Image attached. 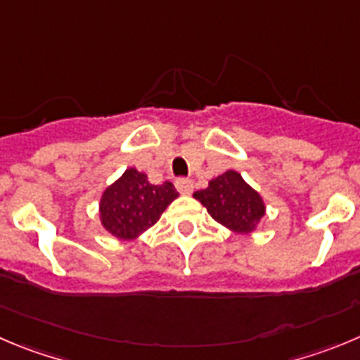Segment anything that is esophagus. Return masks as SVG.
Listing matches in <instances>:
<instances>
[{
	"instance_id": "1",
	"label": "esophagus",
	"mask_w": 360,
	"mask_h": 360,
	"mask_svg": "<svg viewBox=\"0 0 360 360\" xmlns=\"http://www.w3.org/2000/svg\"><path fill=\"white\" fill-rule=\"evenodd\" d=\"M176 188H177V191H181V193L188 195V193H191V191H193V183H191L190 179H186V177H179V179L176 181Z\"/></svg>"
}]
</instances>
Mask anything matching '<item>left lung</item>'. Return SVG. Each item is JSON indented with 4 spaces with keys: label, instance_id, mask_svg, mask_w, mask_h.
<instances>
[{
    "label": "left lung",
    "instance_id": "8db88e82",
    "mask_svg": "<svg viewBox=\"0 0 360 360\" xmlns=\"http://www.w3.org/2000/svg\"><path fill=\"white\" fill-rule=\"evenodd\" d=\"M193 197L218 224L240 234L256 229L266 210L259 193L236 170H227L211 179L206 190L195 191Z\"/></svg>",
    "mask_w": 360,
    "mask_h": 360
}]
</instances>
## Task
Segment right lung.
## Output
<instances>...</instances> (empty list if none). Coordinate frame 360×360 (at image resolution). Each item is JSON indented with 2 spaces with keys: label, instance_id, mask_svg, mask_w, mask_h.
Here are the masks:
<instances>
[{
  "label": "right lung",
  "instance_id": "add662e5",
  "mask_svg": "<svg viewBox=\"0 0 360 360\" xmlns=\"http://www.w3.org/2000/svg\"><path fill=\"white\" fill-rule=\"evenodd\" d=\"M177 195L169 181L150 184L146 174L127 169L101 197V224L119 240H134L160 220Z\"/></svg>",
  "mask_w": 360,
  "mask_h": 360
}]
</instances>
